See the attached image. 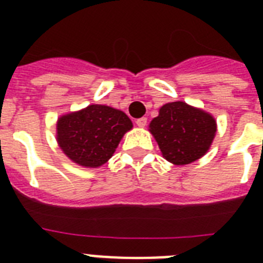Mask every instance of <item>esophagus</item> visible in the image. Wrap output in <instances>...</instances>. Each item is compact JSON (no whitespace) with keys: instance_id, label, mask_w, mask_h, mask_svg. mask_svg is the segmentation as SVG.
Here are the masks:
<instances>
[{"instance_id":"obj_1","label":"esophagus","mask_w":263,"mask_h":263,"mask_svg":"<svg viewBox=\"0 0 263 263\" xmlns=\"http://www.w3.org/2000/svg\"><path fill=\"white\" fill-rule=\"evenodd\" d=\"M136 124L138 127H145L146 124H147V118L146 117H142V118H138V120L136 121Z\"/></svg>"}]
</instances>
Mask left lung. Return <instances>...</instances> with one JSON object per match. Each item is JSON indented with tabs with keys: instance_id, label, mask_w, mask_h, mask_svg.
Instances as JSON below:
<instances>
[{
	"instance_id": "1",
	"label": "left lung",
	"mask_w": 263,
	"mask_h": 263,
	"mask_svg": "<svg viewBox=\"0 0 263 263\" xmlns=\"http://www.w3.org/2000/svg\"><path fill=\"white\" fill-rule=\"evenodd\" d=\"M148 132L170 163L190 164L208 153L217 132L211 113L183 101L164 104L153 118Z\"/></svg>"
}]
</instances>
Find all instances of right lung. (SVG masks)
I'll list each match as a JSON object with an SVG mask.
<instances>
[{"label": "right lung", "instance_id": "obj_1", "mask_svg": "<svg viewBox=\"0 0 263 263\" xmlns=\"http://www.w3.org/2000/svg\"><path fill=\"white\" fill-rule=\"evenodd\" d=\"M133 122L122 110L93 104L58 118L57 141L79 166L97 168L106 163Z\"/></svg>", "mask_w": 263, "mask_h": 263}]
</instances>
